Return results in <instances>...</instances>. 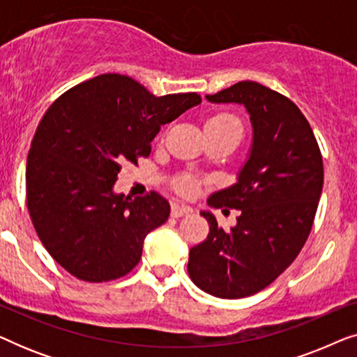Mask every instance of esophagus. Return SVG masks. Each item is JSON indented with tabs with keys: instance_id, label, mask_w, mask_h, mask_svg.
Listing matches in <instances>:
<instances>
[{
	"instance_id": "esophagus-1",
	"label": "esophagus",
	"mask_w": 357,
	"mask_h": 357,
	"mask_svg": "<svg viewBox=\"0 0 357 357\" xmlns=\"http://www.w3.org/2000/svg\"><path fill=\"white\" fill-rule=\"evenodd\" d=\"M193 209L190 206H180V204H174L172 206V218H182L192 214Z\"/></svg>"
}]
</instances>
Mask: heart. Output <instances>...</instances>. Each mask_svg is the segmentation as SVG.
<instances>
[{
    "label": "heart",
    "instance_id": "heart-1",
    "mask_svg": "<svg viewBox=\"0 0 357 357\" xmlns=\"http://www.w3.org/2000/svg\"><path fill=\"white\" fill-rule=\"evenodd\" d=\"M204 130L206 131H229V130H242V126H241V123H238V120L236 119V116L221 112V114H214L209 116V119L206 120V123H204ZM195 188H197V182L190 177H185L178 182V190L185 195L193 193Z\"/></svg>",
    "mask_w": 357,
    "mask_h": 357
}]
</instances>
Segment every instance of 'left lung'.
Segmentation results:
<instances>
[{
  "instance_id": "1",
  "label": "left lung",
  "mask_w": 357,
  "mask_h": 357,
  "mask_svg": "<svg viewBox=\"0 0 357 357\" xmlns=\"http://www.w3.org/2000/svg\"><path fill=\"white\" fill-rule=\"evenodd\" d=\"M250 115L252 146L237 182L208 198L213 208L241 209L231 231L211 211L206 241L190 250L188 275L199 289L241 299L271 284L299 255L324 188V162L309 121L294 102L253 81L213 96Z\"/></svg>"
}]
</instances>
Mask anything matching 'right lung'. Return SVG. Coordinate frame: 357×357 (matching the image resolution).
<instances>
[{"mask_svg": "<svg viewBox=\"0 0 357 357\" xmlns=\"http://www.w3.org/2000/svg\"><path fill=\"white\" fill-rule=\"evenodd\" d=\"M202 104L195 92L155 97L133 77L100 75L53 102L27 155V208L43 247L73 276L104 282L138 265L146 236L169 219L159 193L114 187L123 162L151 153L160 125Z\"/></svg>", "mask_w": 357, "mask_h": 357, "instance_id": "right-lung-1", "label": "right lung"}]
</instances>
